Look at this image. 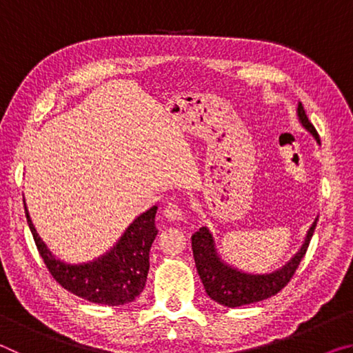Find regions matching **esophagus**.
Segmentation results:
<instances>
[{"label": "esophagus", "mask_w": 353, "mask_h": 353, "mask_svg": "<svg viewBox=\"0 0 353 353\" xmlns=\"http://www.w3.org/2000/svg\"><path fill=\"white\" fill-rule=\"evenodd\" d=\"M165 218L168 221H172V223H181V221H185L187 214H185L183 208L177 204V202H170L168 205L165 207Z\"/></svg>", "instance_id": "obj_1"}]
</instances>
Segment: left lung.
Instances as JSON below:
<instances>
[{"mask_svg":"<svg viewBox=\"0 0 353 353\" xmlns=\"http://www.w3.org/2000/svg\"><path fill=\"white\" fill-rule=\"evenodd\" d=\"M297 115L303 128L310 130L314 139L319 141V135L313 124L308 121L307 113L301 103L297 105ZM316 223H318V219L310 227L305 243L302 244L301 250L286 263L282 270L271 274H256V276L234 270V268L221 261L216 250H214L212 234L207 227H201L191 236V248H193L196 270H198L202 283H204L205 292L214 302L229 308L248 305V303L260 302L271 296H276L279 291H282L288 285L302 259L305 256L308 244L314 234Z\"/></svg>","mask_w":353,"mask_h":353,"instance_id":"8db88e82","label":"left lung"}]
</instances>
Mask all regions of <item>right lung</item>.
<instances>
[{"label": "right lung", "instance_id": "add662e5", "mask_svg": "<svg viewBox=\"0 0 353 353\" xmlns=\"http://www.w3.org/2000/svg\"><path fill=\"white\" fill-rule=\"evenodd\" d=\"M155 212L157 207L140 214L110 252L94 261L74 266L56 260L40 241L28 212L26 219L40 256L52 279L62 288L85 301L118 307L132 302L145 288L149 271V250L159 232L155 229Z\"/></svg>", "mask_w": 353, "mask_h": 353}]
</instances>
